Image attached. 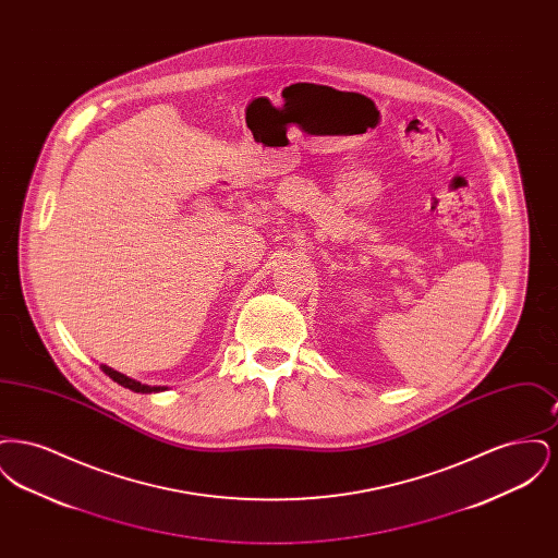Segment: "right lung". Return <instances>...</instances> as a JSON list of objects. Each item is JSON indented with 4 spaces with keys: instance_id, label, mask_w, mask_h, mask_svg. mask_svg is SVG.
I'll use <instances>...</instances> for the list:
<instances>
[{
    "instance_id": "obj_1",
    "label": "right lung",
    "mask_w": 558,
    "mask_h": 558,
    "mask_svg": "<svg viewBox=\"0 0 558 558\" xmlns=\"http://www.w3.org/2000/svg\"><path fill=\"white\" fill-rule=\"evenodd\" d=\"M105 374H108L114 383H119L121 387H125V389H132L133 393H159V391H165L167 387H150V385H142V383H137V380H133L130 376H125V374H121V372L112 371V368H108V366H100Z\"/></svg>"
}]
</instances>
